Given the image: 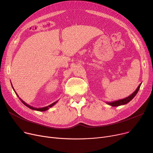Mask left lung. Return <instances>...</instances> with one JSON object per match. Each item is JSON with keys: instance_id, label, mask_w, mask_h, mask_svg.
I'll list each match as a JSON object with an SVG mask.
<instances>
[{"instance_id": "obj_1", "label": "left lung", "mask_w": 153, "mask_h": 153, "mask_svg": "<svg viewBox=\"0 0 153 153\" xmlns=\"http://www.w3.org/2000/svg\"><path fill=\"white\" fill-rule=\"evenodd\" d=\"M141 84V83L138 85V87H137V89H136V91L132 94H131L130 96H128V97H127L125 99H120V100H118L110 102H106V103L108 104V105H111L112 107H118V106H120V105H125V104H126L129 102H130L135 97V95L137 94V93H138V92L140 89V88Z\"/></svg>"}]
</instances>
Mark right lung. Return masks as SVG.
Returning <instances> with one entry per match:
<instances>
[{
	"label": "right lung",
	"mask_w": 153,
	"mask_h": 153,
	"mask_svg": "<svg viewBox=\"0 0 153 153\" xmlns=\"http://www.w3.org/2000/svg\"><path fill=\"white\" fill-rule=\"evenodd\" d=\"M12 88H13V91H15V90H14V89H13V86H12ZM15 94L17 95V94L15 92ZM17 96L18 97H19V96L17 95ZM20 99V100H21V102L24 104V105H26L27 107H28V108H30V109H31V110H36V111H46V110H48V109H50V108H51V107H52L54 105H55V104L57 103L58 102V100H57L56 102H54V103H51V104H50V105H48V106H46V107H42V108H36V107H32V106H31V105H28V104H27V103H25V102H24L23 100H22L20 98H19Z\"/></svg>",
	"instance_id": "right-lung-1"
}]
</instances>
